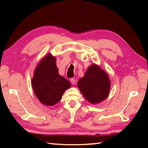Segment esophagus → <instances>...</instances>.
I'll use <instances>...</instances> for the list:
<instances>
[{"mask_svg":"<svg viewBox=\"0 0 148 148\" xmlns=\"http://www.w3.org/2000/svg\"><path fill=\"white\" fill-rule=\"evenodd\" d=\"M71 84L72 85H74L75 84H76V79H75L74 78H71Z\"/></svg>","mask_w":148,"mask_h":148,"instance_id":"esophagus-1","label":"esophagus"}]
</instances>
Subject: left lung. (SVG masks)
<instances>
[{
  "label": "left lung",
  "instance_id": "8db88e82",
  "mask_svg": "<svg viewBox=\"0 0 148 148\" xmlns=\"http://www.w3.org/2000/svg\"><path fill=\"white\" fill-rule=\"evenodd\" d=\"M77 87L85 98L91 104L99 103L106 99L110 90L108 75L97 64H91L79 79Z\"/></svg>",
  "mask_w": 148,
  "mask_h": 148
}]
</instances>
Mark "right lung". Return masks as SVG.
<instances>
[{
    "label": "right lung",
    "mask_w": 148,
    "mask_h": 148,
    "mask_svg": "<svg viewBox=\"0 0 148 148\" xmlns=\"http://www.w3.org/2000/svg\"><path fill=\"white\" fill-rule=\"evenodd\" d=\"M56 58L51 53L42 59L34 72L32 87L34 94L42 104L53 106L59 102L71 83L59 74Z\"/></svg>",
    "instance_id": "1"
}]
</instances>
